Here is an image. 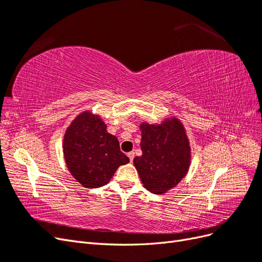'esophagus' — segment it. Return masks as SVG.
<instances>
[{"mask_svg":"<svg viewBox=\"0 0 262 262\" xmlns=\"http://www.w3.org/2000/svg\"><path fill=\"white\" fill-rule=\"evenodd\" d=\"M128 157H129V160H130V162L132 163V161H133V158H134V152H130V153H128Z\"/></svg>","mask_w":262,"mask_h":262,"instance_id":"34e87169","label":"esophagus"}]
</instances>
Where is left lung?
<instances>
[{
    "instance_id": "8db88e82",
    "label": "left lung",
    "mask_w": 262,
    "mask_h": 262,
    "mask_svg": "<svg viewBox=\"0 0 262 262\" xmlns=\"http://www.w3.org/2000/svg\"><path fill=\"white\" fill-rule=\"evenodd\" d=\"M142 155L133 164L149 192L164 194L185 178L191 164V147L182 122L167 117L161 123L140 124Z\"/></svg>"
}]
</instances>
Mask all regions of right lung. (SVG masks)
<instances>
[{
    "label": "right lung",
    "instance_id": "add662e5",
    "mask_svg": "<svg viewBox=\"0 0 262 262\" xmlns=\"http://www.w3.org/2000/svg\"><path fill=\"white\" fill-rule=\"evenodd\" d=\"M62 147L69 171L85 188L105 186L119 166L129 163L118 139L107 132L105 121L91 110L77 115L71 122Z\"/></svg>",
    "mask_w": 262,
    "mask_h": 262
}]
</instances>
